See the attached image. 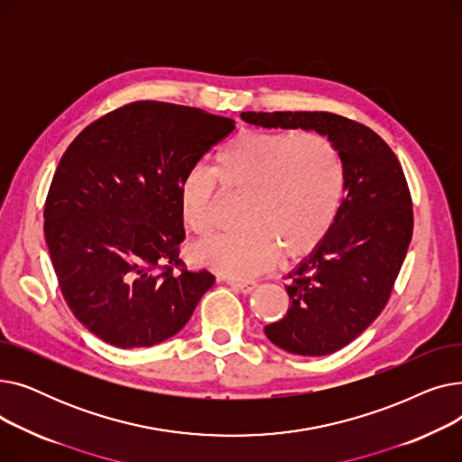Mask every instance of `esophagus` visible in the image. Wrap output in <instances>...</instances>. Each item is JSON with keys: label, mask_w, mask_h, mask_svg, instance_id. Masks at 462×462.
I'll use <instances>...</instances> for the list:
<instances>
[{"label": "esophagus", "mask_w": 462, "mask_h": 462, "mask_svg": "<svg viewBox=\"0 0 462 462\" xmlns=\"http://www.w3.org/2000/svg\"><path fill=\"white\" fill-rule=\"evenodd\" d=\"M228 284L236 290V292H241V294H251L258 286L254 281H234V279H230Z\"/></svg>", "instance_id": "34e87169"}]
</instances>
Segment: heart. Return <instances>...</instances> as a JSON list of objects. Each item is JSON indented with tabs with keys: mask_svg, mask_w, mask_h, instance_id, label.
<instances>
[{
	"mask_svg": "<svg viewBox=\"0 0 462 462\" xmlns=\"http://www.w3.org/2000/svg\"><path fill=\"white\" fill-rule=\"evenodd\" d=\"M209 170H192L180 185L185 225L213 228L215 180L245 192L244 228L217 234L194 249V260L228 279H251L279 256L300 258L331 230L345 194V168L335 145L317 133L244 131L230 138Z\"/></svg>",
	"mask_w": 462,
	"mask_h": 462,
	"instance_id": "b5f03b06",
	"label": "heart"
}]
</instances>
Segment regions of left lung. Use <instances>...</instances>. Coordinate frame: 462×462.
I'll return each instance as SVG.
<instances>
[{
    "label": "left lung",
    "mask_w": 462,
    "mask_h": 462,
    "mask_svg": "<svg viewBox=\"0 0 462 462\" xmlns=\"http://www.w3.org/2000/svg\"><path fill=\"white\" fill-rule=\"evenodd\" d=\"M263 129H303L326 136L341 157V209L322 244L288 273L292 300L263 331L298 356H328L352 343L374 320L393 290L414 230V213L399 159L374 131L329 112H241Z\"/></svg>",
    "instance_id": "8db88e82"
}]
</instances>
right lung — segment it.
Masks as SVG:
<instances>
[{
    "label": "right lung",
    "mask_w": 462,
    "mask_h": 462,
    "mask_svg": "<svg viewBox=\"0 0 462 462\" xmlns=\"http://www.w3.org/2000/svg\"><path fill=\"white\" fill-rule=\"evenodd\" d=\"M234 129L232 119L200 108L138 101L93 121L63 153L44 204V237L69 309L101 341L159 345L213 286L208 270L190 272L180 260L178 190Z\"/></svg>",
    "instance_id": "right-lung-1"
}]
</instances>
